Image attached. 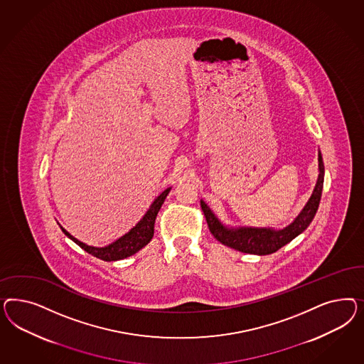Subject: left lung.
Segmentation results:
<instances>
[{
    "instance_id": "left-lung-1",
    "label": "left lung",
    "mask_w": 364,
    "mask_h": 364,
    "mask_svg": "<svg viewBox=\"0 0 364 364\" xmlns=\"http://www.w3.org/2000/svg\"><path fill=\"white\" fill-rule=\"evenodd\" d=\"M319 177L316 187L314 189L312 196L309 198V203L300 212L298 218L292 224H289L284 230L274 231L268 228H227L218 220V218L210 212V208L204 201H200L201 210L204 212L205 220L208 224L210 233L213 237L221 244L231 247L236 251L244 254L269 255L274 254L286 245L291 240H294L298 235L304 231L314 219L318 207H319L321 191H323V181H324V166L323 159L319 152Z\"/></svg>"
}]
</instances>
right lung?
Returning <instances> with one entry per match:
<instances>
[{
  "label": "right lung",
  "mask_w": 364,
  "mask_h": 364,
  "mask_svg": "<svg viewBox=\"0 0 364 364\" xmlns=\"http://www.w3.org/2000/svg\"><path fill=\"white\" fill-rule=\"evenodd\" d=\"M171 188L166 189L159 198H156L154 204L151 205L149 210L145 213L143 220L140 221L134 228H132L128 233H125L122 237L114 242L109 244L108 247L104 248H96V247H90L84 242H78L77 239H75L69 232H66L63 227L61 230L65 233L69 239H72L73 242L80 245L84 251H87L88 254L99 257L104 262H116V260H122L128 256H132L137 251H140L143 247H145L148 242L152 240L154 232V220L156 216L159 213V210L161 208L166 195L169 193Z\"/></svg>",
  "instance_id": "1"
}]
</instances>
